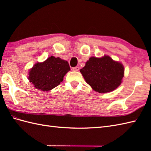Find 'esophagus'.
I'll return each instance as SVG.
<instances>
[{
  "label": "esophagus",
  "mask_w": 151,
  "mask_h": 151,
  "mask_svg": "<svg viewBox=\"0 0 151 151\" xmlns=\"http://www.w3.org/2000/svg\"><path fill=\"white\" fill-rule=\"evenodd\" d=\"M79 67L76 66V67H73V70H75V71H78L79 70Z\"/></svg>",
  "instance_id": "obj_1"
}]
</instances>
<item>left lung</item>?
<instances>
[{
  "label": "left lung",
  "mask_w": 151,
  "mask_h": 151,
  "mask_svg": "<svg viewBox=\"0 0 151 151\" xmlns=\"http://www.w3.org/2000/svg\"><path fill=\"white\" fill-rule=\"evenodd\" d=\"M80 71L93 89L101 93L114 91L124 76L123 65L108 56L90 58Z\"/></svg>",
  "instance_id": "8db88e82"
}]
</instances>
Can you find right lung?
<instances>
[{
	"label": "right lung",
	"instance_id": "1",
	"mask_svg": "<svg viewBox=\"0 0 151 151\" xmlns=\"http://www.w3.org/2000/svg\"><path fill=\"white\" fill-rule=\"evenodd\" d=\"M69 70L67 61L51 56L43 63L35 64L30 70L28 80L35 88L47 91L58 86Z\"/></svg>",
	"mask_w": 151,
	"mask_h": 151
}]
</instances>
